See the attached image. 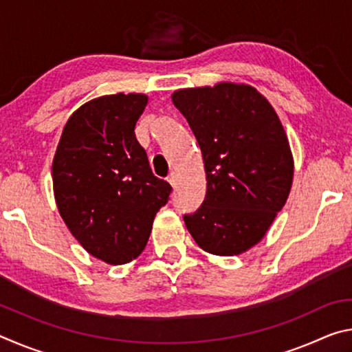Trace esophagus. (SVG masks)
Returning <instances> with one entry per match:
<instances>
[{
    "label": "esophagus",
    "mask_w": 352,
    "mask_h": 352,
    "mask_svg": "<svg viewBox=\"0 0 352 352\" xmlns=\"http://www.w3.org/2000/svg\"><path fill=\"white\" fill-rule=\"evenodd\" d=\"M168 182L170 183V186H172V188H175V184H177V175L174 174V172H172V174H169V177H168Z\"/></svg>",
    "instance_id": "1"
}]
</instances>
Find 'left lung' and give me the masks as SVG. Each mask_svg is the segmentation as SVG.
Masks as SVG:
<instances>
[{"label":"left lung","mask_w":352,"mask_h":352,"mask_svg":"<svg viewBox=\"0 0 352 352\" xmlns=\"http://www.w3.org/2000/svg\"><path fill=\"white\" fill-rule=\"evenodd\" d=\"M172 102L197 140L206 195L184 216L205 252L236 256L262 241L287 201L294 157L275 109L247 83L183 88Z\"/></svg>","instance_id":"8db88e82"}]
</instances>
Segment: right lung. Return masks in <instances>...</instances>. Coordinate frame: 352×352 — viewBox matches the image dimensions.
<instances>
[{"mask_svg": "<svg viewBox=\"0 0 352 352\" xmlns=\"http://www.w3.org/2000/svg\"><path fill=\"white\" fill-rule=\"evenodd\" d=\"M148 98L116 93L80 105L65 124L52 160L57 210L76 241L111 265L133 261L169 200L152 174L135 126Z\"/></svg>", "mask_w": 352, "mask_h": 352, "instance_id": "add662e5", "label": "right lung"}]
</instances>
